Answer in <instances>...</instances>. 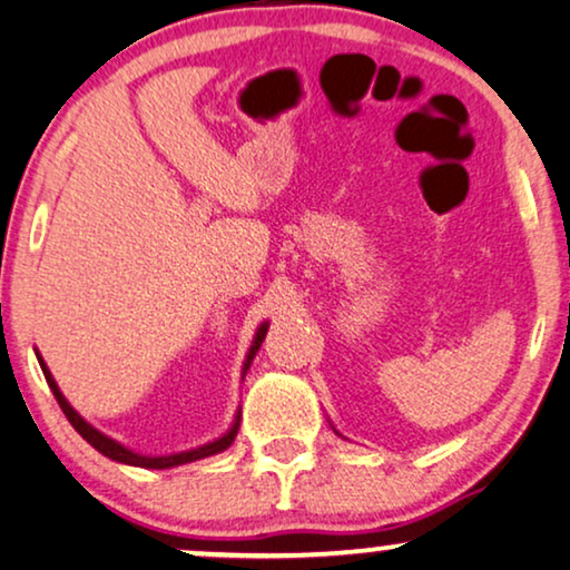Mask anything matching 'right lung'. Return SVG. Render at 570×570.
Returning <instances> with one entry per match:
<instances>
[{
    "instance_id": "add662e5",
    "label": "right lung",
    "mask_w": 570,
    "mask_h": 570,
    "mask_svg": "<svg viewBox=\"0 0 570 570\" xmlns=\"http://www.w3.org/2000/svg\"><path fill=\"white\" fill-rule=\"evenodd\" d=\"M265 333H268V323H263L261 328H257V333H255L253 346H249V352H247L245 367H242V377H245V373L249 370V364H253L257 348H261L263 338H265ZM36 356H38V364H41L43 377H47L51 393H55L59 409H62L65 416H67V420H70L72 428L78 430L80 435H82V440H88V443L94 445V449H96L98 453H104V456L111 459V461H119V464L142 466V469H171V466H181V464H189V461L206 459V456H214V453L226 451V449H229V445L234 443V438H237V430H239V412H237V420H234L232 428L226 430V435L214 440V443H206V445H200V449H193V451L171 453V456H142V453H135V451H130V449H125V445L117 443V440H111L109 435H104V432H98V430L94 428V424H88L86 420H82V416H80L78 412H75V409H72L70 404H67V399L62 396V391H59V385H57L55 377H51L47 362L41 360V354L36 352Z\"/></svg>"
}]
</instances>
